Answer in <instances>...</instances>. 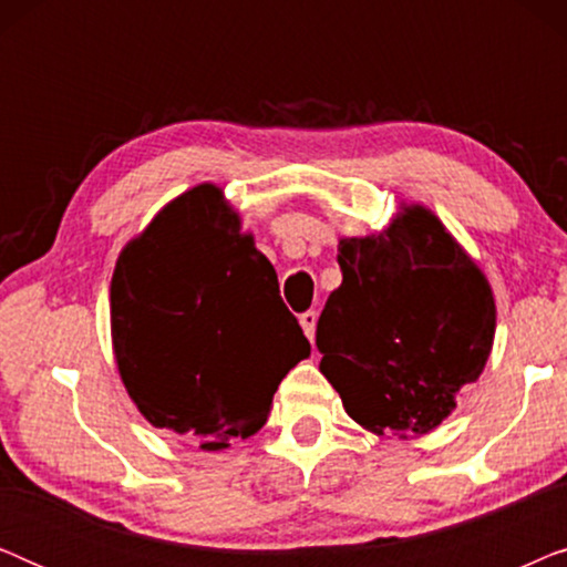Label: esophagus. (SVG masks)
Returning a JSON list of instances; mask_svg holds the SVG:
<instances>
[{"label": "esophagus", "mask_w": 567, "mask_h": 567, "mask_svg": "<svg viewBox=\"0 0 567 567\" xmlns=\"http://www.w3.org/2000/svg\"><path fill=\"white\" fill-rule=\"evenodd\" d=\"M301 322V330H305V336L309 340H315V330H317V312H305L299 317Z\"/></svg>", "instance_id": "34e87169"}]
</instances>
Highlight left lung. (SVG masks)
<instances>
[{
  "mask_svg": "<svg viewBox=\"0 0 567 567\" xmlns=\"http://www.w3.org/2000/svg\"><path fill=\"white\" fill-rule=\"evenodd\" d=\"M343 284L317 322L320 371L377 436L431 433L483 374L495 299L431 208L402 204L379 235L338 243Z\"/></svg>",
  "mask_w": 567,
  "mask_h": 567,
  "instance_id": "obj_1",
  "label": "left lung"
}]
</instances>
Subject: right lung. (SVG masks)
<instances>
[{
  "mask_svg": "<svg viewBox=\"0 0 567 567\" xmlns=\"http://www.w3.org/2000/svg\"><path fill=\"white\" fill-rule=\"evenodd\" d=\"M118 374L154 429L221 452L266 425L309 340L224 190L200 183L123 247L111 281Z\"/></svg>",
  "mask_w": 567,
  "mask_h": 567,
  "instance_id": "right-lung-1",
  "label": "right lung"
}]
</instances>
